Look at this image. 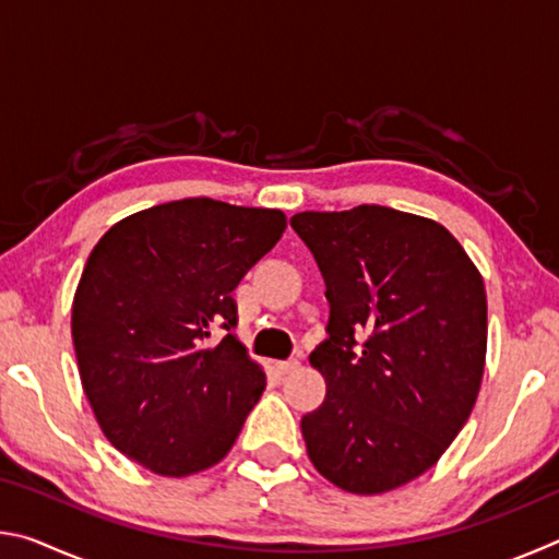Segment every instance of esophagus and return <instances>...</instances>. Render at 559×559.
<instances>
[{
    "instance_id": "esophagus-1",
    "label": "esophagus",
    "mask_w": 559,
    "mask_h": 559,
    "mask_svg": "<svg viewBox=\"0 0 559 559\" xmlns=\"http://www.w3.org/2000/svg\"><path fill=\"white\" fill-rule=\"evenodd\" d=\"M298 367H300L298 359H286V362H278V365H276V370H278L281 374H288V372H296Z\"/></svg>"
}]
</instances>
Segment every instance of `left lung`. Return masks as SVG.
I'll return each mask as SVG.
<instances>
[{"mask_svg":"<svg viewBox=\"0 0 559 559\" xmlns=\"http://www.w3.org/2000/svg\"><path fill=\"white\" fill-rule=\"evenodd\" d=\"M325 281L328 337L310 353L325 400L300 419L308 456L347 493L419 478L468 421L484 380L486 288L441 224L359 204L290 219Z\"/></svg>","mask_w":559,"mask_h":559,"instance_id":"left-lung-1","label":"left lung"}]
</instances>
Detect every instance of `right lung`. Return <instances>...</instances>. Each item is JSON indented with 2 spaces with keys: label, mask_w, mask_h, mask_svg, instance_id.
<instances>
[{
  "label": "right lung",
  "mask_w": 559,
  "mask_h": 559,
  "mask_svg": "<svg viewBox=\"0 0 559 559\" xmlns=\"http://www.w3.org/2000/svg\"><path fill=\"white\" fill-rule=\"evenodd\" d=\"M286 214L194 197L103 234L71 310L79 372L103 433L159 476L219 463L266 390L234 335L231 290L278 243Z\"/></svg>",
  "instance_id": "obj_1"
}]
</instances>
